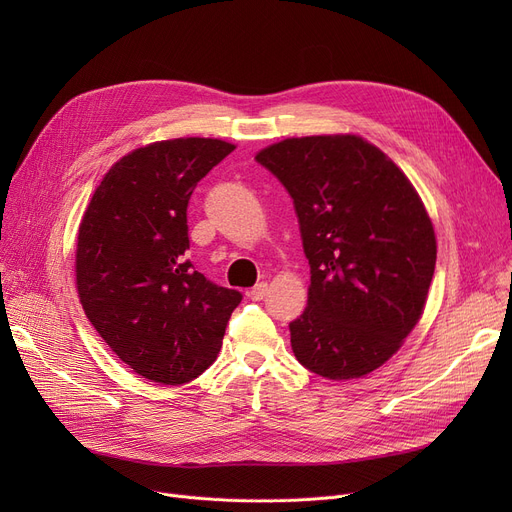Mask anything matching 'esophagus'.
Masks as SVG:
<instances>
[{"label": "esophagus", "mask_w": 512, "mask_h": 512, "mask_svg": "<svg viewBox=\"0 0 512 512\" xmlns=\"http://www.w3.org/2000/svg\"><path fill=\"white\" fill-rule=\"evenodd\" d=\"M265 294H267V284H265V282H261V284H257V286H253V288L249 290V297H251L253 301L265 299Z\"/></svg>", "instance_id": "esophagus-1"}]
</instances>
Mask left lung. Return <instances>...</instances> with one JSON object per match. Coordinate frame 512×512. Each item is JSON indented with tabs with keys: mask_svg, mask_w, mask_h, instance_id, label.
Masks as SVG:
<instances>
[{
	"mask_svg": "<svg viewBox=\"0 0 512 512\" xmlns=\"http://www.w3.org/2000/svg\"><path fill=\"white\" fill-rule=\"evenodd\" d=\"M288 191L311 267L292 353L328 380L384 365L419 321L436 270L432 220L402 170L355 134L284 139L255 157Z\"/></svg>",
	"mask_w": 512,
	"mask_h": 512,
	"instance_id": "8db88e82",
	"label": "left lung"
}]
</instances>
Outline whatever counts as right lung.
Instances as JSON below:
<instances>
[{
    "instance_id": "obj_1",
    "label": "right lung",
    "mask_w": 512,
    "mask_h": 512,
    "mask_svg": "<svg viewBox=\"0 0 512 512\" xmlns=\"http://www.w3.org/2000/svg\"><path fill=\"white\" fill-rule=\"evenodd\" d=\"M232 151L226 141L199 137L134 149L103 176L80 222V303L118 359L151 382L199 378L218 359L242 301L186 259L188 199Z\"/></svg>"
}]
</instances>
